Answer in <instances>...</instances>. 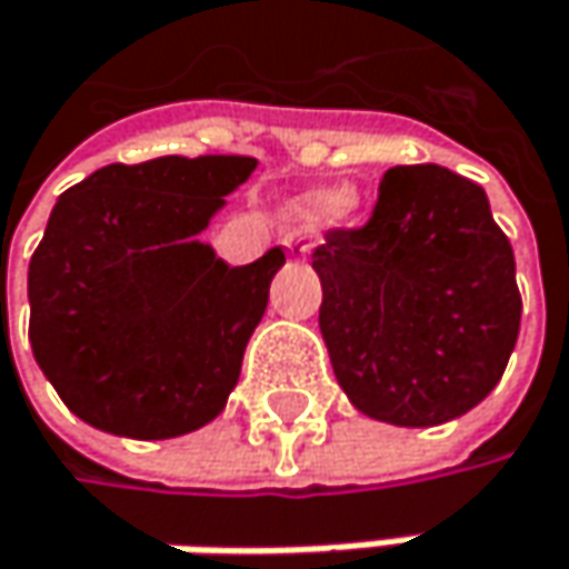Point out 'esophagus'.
<instances>
[{"mask_svg": "<svg viewBox=\"0 0 569 569\" xmlns=\"http://www.w3.org/2000/svg\"><path fill=\"white\" fill-rule=\"evenodd\" d=\"M284 249H288V254H291L295 261H305L308 251H311V242H308L301 232H288V236H284Z\"/></svg>", "mask_w": 569, "mask_h": 569, "instance_id": "1", "label": "esophagus"}]
</instances>
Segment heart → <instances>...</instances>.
<instances>
[{"label": "heart", "mask_w": 569, "mask_h": 569, "mask_svg": "<svg viewBox=\"0 0 569 569\" xmlns=\"http://www.w3.org/2000/svg\"><path fill=\"white\" fill-rule=\"evenodd\" d=\"M353 206H357V199H353V192L347 189V186H327V189H311V192H305L298 202H295V209L301 212V216H308V219H330V216H347V212H353Z\"/></svg>", "instance_id": "heart-1"}]
</instances>
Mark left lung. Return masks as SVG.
Returning a JSON list of instances; mask_svg holds the SVG:
<instances>
[{
	"label": "left lung",
	"instance_id": "1",
	"mask_svg": "<svg viewBox=\"0 0 569 569\" xmlns=\"http://www.w3.org/2000/svg\"><path fill=\"white\" fill-rule=\"evenodd\" d=\"M333 377L370 419L439 426L498 387L521 330L515 251L478 182L392 167L373 216L311 254Z\"/></svg>",
	"mask_w": 569,
	"mask_h": 569
}]
</instances>
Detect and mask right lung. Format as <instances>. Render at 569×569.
<instances>
[{
	"label": "right lung",
	"instance_id": "obj_1",
	"mask_svg": "<svg viewBox=\"0 0 569 569\" xmlns=\"http://www.w3.org/2000/svg\"><path fill=\"white\" fill-rule=\"evenodd\" d=\"M254 167L251 157L110 163L58 196L29 261V340L78 419L173 439L226 409L284 251L229 268L199 232Z\"/></svg>",
	"mask_w": 569,
	"mask_h": 569
}]
</instances>
